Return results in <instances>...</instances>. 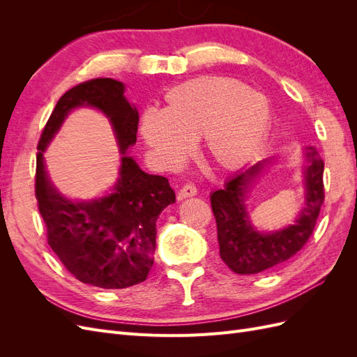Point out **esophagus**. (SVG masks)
I'll list each match as a JSON object with an SVG mask.
<instances>
[{"label":"esophagus","mask_w":357,"mask_h":357,"mask_svg":"<svg viewBox=\"0 0 357 357\" xmlns=\"http://www.w3.org/2000/svg\"><path fill=\"white\" fill-rule=\"evenodd\" d=\"M197 193H198L197 186L192 185V183H186V185H183L181 189L178 190V199H185V198L195 197Z\"/></svg>","instance_id":"obj_1"}]
</instances>
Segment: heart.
I'll return each instance as SVG.
<instances>
[{"label": "heart", "instance_id": "obj_1", "mask_svg": "<svg viewBox=\"0 0 357 357\" xmlns=\"http://www.w3.org/2000/svg\"><path fill=\"white\" fill-rule=\"evenodd\" d=\"M271 116L264 93L234 79L198 77L174 86L164 110H147L142 134L168 167L180 165L201 137L211 164L236 169L262 149Z\"/></svg>", "mask_w": 357, "mask_h": 357}]
</instances>
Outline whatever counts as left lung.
<instances>
[{
    "instance_id": "8db88e82",
    "label": "left lung",
    "mask_w": 357,
    "mask_h": 357,
    "mask_svg": "<svg viewBox=\"0 0 357 357\" xmlns=\"http://www.w3.org/2000/svg\"><path fill=\"white\" fill-rule=\"evenodd\" d=\"M305 169L307 207L302 210L296 225L274 234L256 232L245 211L247 189L257 174L264 160L236 172L225 183V188L211 193V208L218 225V240L222 261L236 274H256L282 264L307 244L316 228L319 213L325 202L323 169L325 164L316 149L308 147Z\"/></svg>"
}]
</instances>
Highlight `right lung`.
Listing matches in <instances>:
<instances>
[{
	"label": "right lung",
	"mask_w": 357,
	"mask_h": 357,
	"mask_svg": "<svg viewBox=\"0 0 357 357\" xmlns=\"http://www.w3.org/2000/svg\"><path fill=\"white\" fill-rule=\"evenodd\" d=\"M123 83L92 79L63 93L38 139L36 197L46 225L47 243L67 271L82 283L101 289H125L144 282L153 265L156 220L176 193L168 178L139 169L122 158L113 193L91 202H73L50 186L43 152L68 112L79 105L102 110L114 128L125 155L137 142L138 112L123 96Z\"/></svg>",
	"instance_id": "right-lung-1"
}]
</instances>
